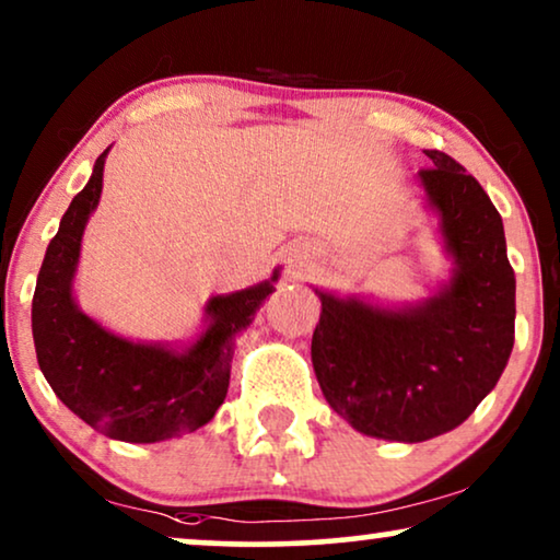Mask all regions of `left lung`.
<instances>
[{
  "label": "left lung",
  "instance_id": "8db88e82",
  "mask_svg": "<svg viewBox=\"0 0 560 560\" xmlns=\"http://www.w3.org/2000/svg\"><path fill=\"white\" fill-rule=\"evenodd\" d=\"M419 172L455 270L417 306L322 293L311 360L324 398L354 430L424 442L463 424L504 373L514 345V270L502 215L453 156Z\"/></svg>",
  "mask_w": 560,
  "mask_h": 560
}]
</instances>
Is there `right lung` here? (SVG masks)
Masks as SVG:
<instances>
[{
  "instance_id": "add662e5",
  "label": "right lung",
  "mask_w": 560,
  "mask_h": 560,
  "mask_svg": "<svg viewBox=\"0 0 560 560\" xmlns=\"http://www.w3.org/2000/svg\"><path fill=\"white\" fill-rule=\"evenodd\" d=\"M107 151L43 257L33 295L35 354L54 394L97 432L122 442L179 438L215 417L229 390L234 337L275 290L278 270L259 285L210 298L206 331L185 350L130 342L103 329L79 311L71 282L84 226L103 192Z\"/></svg>"
}]
</instances>
